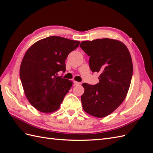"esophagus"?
<instances>
[{
	"mask_svg": "<svg viewBox=\"0 0 153 153\" xmlns=\"http://www.w3.org/2000/svg\"><path fill=\"white\" fill-rule=\"evenodd\" d=\"M74 85H80V84H81V83H80V82H78V81H74Z\"/></svg>",
	"mask_w": 153,
	"mask_h": 153,
	"instance_id": "obj_1",
	"label": "esophagus"
}]
</instances>
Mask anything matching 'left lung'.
Wrapping results in <instances>:
<instances>
[{
  "mask_svg": "<svg viewBox=\"0 0 153 153\" xmlns=\"http://www.w3.org/2000/svg\"><path fill=\"white\" fill-rule=\"evenodd\" d=\"M80 47L89 56L91 70L100 73L97 84H82L83 108L88 114L102 118L111 113L126 98L133 74L132 58L126 45L113 39L83 41Z\"/></svg>",
  "mask_w": 153,
  "mask_h": 153,
  "instance_id": "obj_1",
  "label": "left lung"
}]
</instances>
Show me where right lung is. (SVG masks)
<instances>
[{
  "mask_svg": "<svg viewBox=\"0 0 153 153\" xmlns=\"http://www.w3.org/2000/svg\"><path fill=\"white\" fill-rule=\"evenodd\" d=\"M79 44L53 36L38 41L26 52L21 64L20 79L28 102L38 111L51 113L60 108L72 83L57 73H65L66 59Z\"/></svg>",
  "mask_w": 153,
  "mask_h": 153,
  "instance_id": "right-lung-1",
  "label": "right lung"
}]
</instances>
